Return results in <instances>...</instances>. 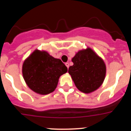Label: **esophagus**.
Masks as SVG:
<instances>
[{
	"label": "esophagus",
	"instance_id": "esophagus-1",
	"mask_svg": "<svg viewBox=\"0 0 131 131\" xmlns=\"http://www.w3.org/2000/svg\"><path fill=\"white\" fill-rule=\"evenodd\" d=\"M65 65L67 66V67L68 68H69V67H70V65H69V63H66Z\"/></svg>",
	"mask_w": 131,
	"mask_h": 131
}]
</instances>
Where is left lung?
Here are the masks:
<instances>
[{
	"label": "left lung",
	"mask_w": 131,
	"mask_h": 131,
	"mask_svg": "<svg viewBox=\"0 0 131 131\" xmlns=\"http://www.w3.org/2000/svg\"><path fill=\"white\" fill-rule=\"evenodd\" d=\"M73 66L69 68L75 85L84 93H91L98 89L104 81L106 67L104 61L92 49L78 52L72 59Z\"/></svg>",
	"instance_id": "left-lung-1"
}]
</instances>
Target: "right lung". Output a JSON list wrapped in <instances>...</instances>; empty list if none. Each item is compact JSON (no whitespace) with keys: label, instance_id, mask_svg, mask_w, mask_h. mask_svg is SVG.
Here are the masks:
<instances>
[{"label":"right lung","instance_id":"1","mask_svg":"<svg viewBox=\"0 0 131 131\" xmlns=\"http://www.w3.org/2000/svg\"><path fill=\"white\" fill-rule=\"evenodd\" d=\"M23 76L28 87L37 94L46 95L57 88L61 75L68 68L61 60L45 51L35 50L23 64Z\"/></svg>","mask_w":131,"mask_h":131}]
</instances>
